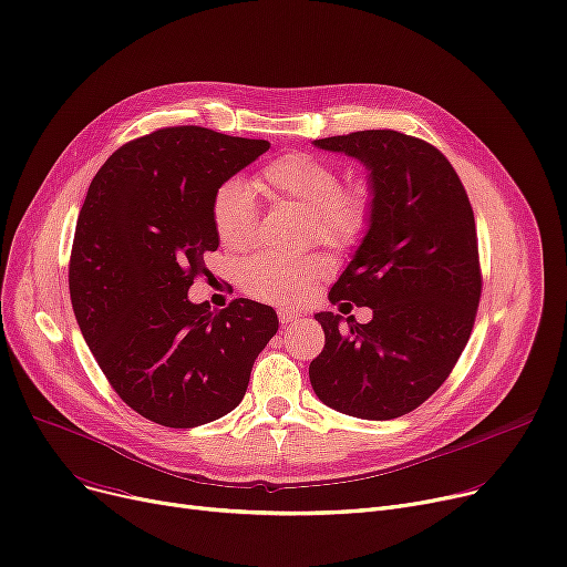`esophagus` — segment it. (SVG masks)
I'll list each match as a JSON object with an SVG mask.
<instances>
[{
	"instance_id": "1",
	"label": "esophagus",
	"mask_w": 567,
	"mask_h": 567,
	"mask_svg": "<svg viewBox=\"0 0 567 567\" xmlns=\"http://www.w3.org/2000/svg\"><path fill=\"white\" fill-rule=\"evenodd\" d=\"M301 319H303V315H301V312H293V310H280V322H282L285 327L299 324Z\"/></svg>"
}]
</instances>
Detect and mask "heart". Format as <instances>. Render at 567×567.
Masks as SVG:
<instances>
[{
    "label": "heart",
    "mask_w": 567,
    "mask_h": 567,
    "mask_svg": "<svg viewBox=\"0 0 567 567\" xmlns=\"http://www.w3.org/2000/svg\"><path fill=\"white\" fill-rule=\"evenodd\" d=\"M340 166L312 153H287L268 162L255 187L274 204H289L306 213L308 231L331 248L348 250L371 227L375 194L357 181L340 185ZM210 219L217 240L227 250H245L257 234V202L252 189L238 178L217 187ZM327 270L322 255L287 259L276 255H252L240 266V287L261 301L301 299L312 282Z\"/></svg>",
    "instance_id": "b5f03b06"
}]
</instances>
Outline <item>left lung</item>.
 Listing matches in <instances>:
<instances>
[{
    "label": "left lung",
    "instance_id": "8db88e82",
    "mask_svg": "<svg viewBox=\"0 0 567 567\" xmlns=\"http://www.w3.org/2000/svg\"><path fill=\"white\" fill-rule=\"evenodd\" d=\"M371 171L375 208L331 303L373 319L317 312L324 350L310 363L319 401L359 420H396L440 389L471 338L482 297L473 206L435 145L393 130L317 138Z\"/></svg>",
    "mask_w": 567,
    "mask_h": 567
}]
</instances>
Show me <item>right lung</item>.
I'll use <instances>...</instances> for the list:
<instances>
[{"label":"right lung","instance_id":"1","mask_svg":"<svg viewBox=\"0 0 567 567\" xmlns=\"http://www.w3.org/2000/svg\"><path fill=\"white\" fill-rule=\"evenodd\" d=\"M268 147L166 127L117 147L90 183L69 259L73 315L117 396L155 424L194 429L231 412L278 331L270 306L234 299L213 312L187 299L219 245L217 187Z\"/></svg>","mask_w":567,"mask_h":567}]
</instances>
